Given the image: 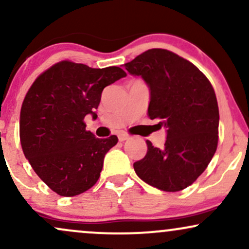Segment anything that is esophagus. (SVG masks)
I'll return each instance as SVG.
<instances>
[{
	"label": "esophagus",
	"instance_id": "obj_1",
	"mask_svg": "<svg viewBox=\"0 0 249 249\" xmlns=\"http://www.w3.org/2000/svg\"><path fill=\"white\" fill-rule=\"evenodd\" d=\"M128 138H130V137H128L127 134H125V133H119L118 134L119 142H125V141H127Z\"/></svg>",
	"mask_w": 249,
	"mask_h": 249
}]
</instances>
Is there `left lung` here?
<instances>
[{
  "mask_svg": "<svg viewBox=\"0 0 249 249\" xmlns=\"http://www.w3.org/2000/svg\"><path fill=\"white\" fill-rule=\"evenodd\" d=\"M150 90L147 115L166 127L164 147L146 141L147 152L133 164L137 176L165 192H178L206 170L218 146L215 92L196 65L165 49H151L125 64Z\"/></svg>",
  "mask_w": 249,
  "mask_h": 249,
  "instance_id": "left-lung-1",
  "label": "left lung"
}]
</instances>
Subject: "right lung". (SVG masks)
Wrapping results in <instances>:
<instances>
[{
    "instance_id": "right-lung-1",
    "label": "right lung",
    "mask_w": 249,
    "mask_h": 249,
    "mask_svg": "<svg viewBox=\"0 0 249 249\" xmlns=\"http://www.w3.org/2000/svg\"><path fill=\"white\" fill-rule=\"evenodd\" d=\"M126 76L118 67L92 69L63 61L37 77L21 108L19 138L37 176L62 196H78L96 184L116 136L96 138L84 117L97 118L105 87Z\"/></svg>"
}]
</instances>
